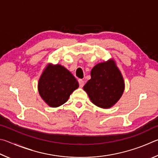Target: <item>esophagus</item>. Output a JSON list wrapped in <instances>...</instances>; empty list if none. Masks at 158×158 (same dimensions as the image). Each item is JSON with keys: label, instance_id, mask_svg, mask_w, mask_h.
Returning <instances> with one entry per match:
<instances>
[{"label": "esophagus", "instance_id": "34e87169", "mask_svg": "<svg viewBox=\"0 0 158 158\" xmlns=\"http://www.w3.org/2000/svg\"><path fill=\"white\" fill-rule=\"evenodd\" d=\"M78 82H79V85H80V87H82L84 86V83H85V82L82 81V79H79L78 80Z\"/></svg>", "mask_w": 158, "mask_h": 158}]
</instances>
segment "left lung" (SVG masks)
I'll use <instances>...</instances> for the list:
<instances>
[{
    "label": "left lung",
    "mask_w": 158,
    "mask_h": 158,
    "mask_svg": "<svg viewBox=\"0 0 158 158\" xmlns=\"http://www.w3.org/2000/svg\"><path fill=\"white\" fill-rule=\"evenodd\" d=\"M91 101L99 107L108 109L121 98L125 89L122 74L110 59L98 63L91 71V79L83 87Z\"/></svg>",
    "instance_id": "left-lung-1"
}]
</instances>
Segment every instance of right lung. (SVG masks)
<instances>
[{"instance_id": "1", "label": "right lung", "mask_w": 158, "mask_h": 158, "mask_svg": "<svg viewBox=\"0 0 158 158\" xmlns=\"http://www.w3.org/2000/svg\"><path fill=\"white\" fill-rule=\"evenodd\" d=\"M79 84L70 71L60 64H48L39 79L38 92L51 107L62 106L77 89Z\"/></svg>"}]
</instances>
